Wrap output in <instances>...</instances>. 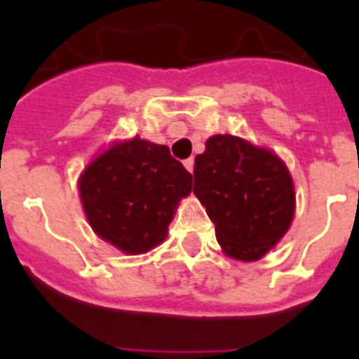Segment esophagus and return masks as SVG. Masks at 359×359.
<instances>
[{"label":"esophagus","instance_id":"esophagus-1","mask_svg":"<svg viewBox=\"0 0 359 359\" xmlns=\"http://www.w3.org/2000/svg\"><path fill=\"white\" fill-rule=\"evenodd\" d=\"M184 168L188 169V171H194V158H188V160H184Z\"/></svg>","mask_w":359,"mask_h":359}]
</instances>
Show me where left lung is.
<instances>
[{
    "label": "left lung",
    "instance_id": "8db88e82",
    "mask_svg": "<svg viewBox=\"0 0 359 359\" xmlns=\"http://www.w3.org/2000/svg\"><path fill=\"white\" fill-rule=\"evenodd\" d=\"M194 194L216 225V240L238 261H257L287 233L294 186L276 154L235 135H212L196 156Z\"/></svg>",
    "mask_w": 359,
    "mask_h": 359
}]
</instances>
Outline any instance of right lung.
<instances>
[{"instance_id":"right-lung-1","label":"right lung","mask_w":359,"mask_h":359,"mask_svg":"<svg viewBox=\"0 0 359 359\" xmlns=\"http://www.w3.org/2000/svg\"><path fill=\"white\" fill-rule=\"evenodd\" d=\"M190 191L191 173L168 147L140 137L100 154L80 179L89 224L124 253H145L160 244L177 203Z\"/></svg>"}]
</instances>
